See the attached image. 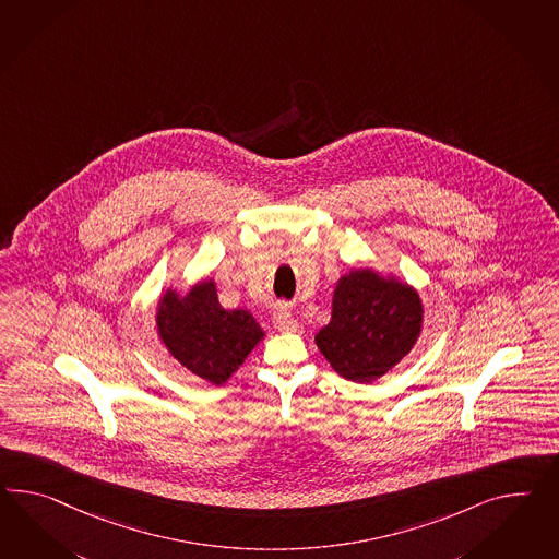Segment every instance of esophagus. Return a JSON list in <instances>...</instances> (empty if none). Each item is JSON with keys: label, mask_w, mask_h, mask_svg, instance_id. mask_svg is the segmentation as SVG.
<instances>
[{"label": "esophagus", "mask_w": 559, "mask_h": 559, "mask_svg": "<svg viewBox=\"0 0 559 559\" xmlns=\"http://www.w3.org/2000/svg\"><path fill=\"white\" fill-rule=\"evenodd\" d=\"M273 326L280 332H296L300 329L298 320L287 310L286 304H277V308L273 312Z\"/></svg>", "instance_id": "obj_1"}]
</instances>
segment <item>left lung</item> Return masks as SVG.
Returning a JSON list of instances; mask_svg holds the SVG:
<instances>
[{"instance_id": "left-lung-1", "label": "left lung", "mask_w": 559, "mask_h": 559, "mask_svg": "<svg viewBox=\"0 0 559 559\" xmlns=\"http://www.w3.org/2000/svg\"><path fill=\"white\" fill-rule=\"evenodd\" d=\"M424 312L419 292L395 273L355 267L338 277L316 346L344 379L372 383L414 350Z\"/></svg>"}]
</instances>
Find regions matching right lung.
<instances>
[{
  "mask_svg": "<svg viewBox=\"0 0 559 559\" xmlns=\"http://www.w3.org/2000/svg\"><path fill=\"white\" fill-rule=\"evenodd\" d=\"M162 344L185 369L211 385H225L265 332L243 308L221 306L215 277H204L187 292L168 286L156 304Z\"/></svg>",
  "mask_w": 559,
  "mask_h": 559,
  "instance_id": "1",
  "label": "right lung"
}]
</instances>
